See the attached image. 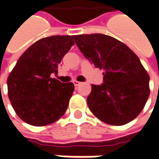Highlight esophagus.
Masks as SVG:
<instances>
[{
    "mask_svg": "<svg viewBox=\"0 0 159 159\" xmlns=\"http://www.w3.org/2000/svg\"><path fill=\"white\" fill-rule=\"evenodd\" d=\"M73 84H74V85H75V86H78V85H80V84H81V83H80V82H78V81H73Z\"/></svg>",
    "mask_w": 159,
    "mask_h": 159,
    "instance_id": "esophagus-1",
    "label": "esophagus"
}]
</instances>
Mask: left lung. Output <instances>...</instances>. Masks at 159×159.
Here are the masks:
<instances>
[{"label":"left lung","instance_id":"8db88e82","mask_svg":"<svg viewBox=\"0 0 159 159\" xmlns=\"http://www.w3.org/2000/svg\"><path fill=\"white\" fill-rule=\"evenodd\" d=\"M73 38L84 57L104 70L103 84H92L87 98L90 111L111 125H124L136 118L150 95V77L137 55L106 34H78Z\"/></svg>","mask_w":159,"mask_h":159}]
</instances>
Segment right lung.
<instances>
[{"label":"right lung","mask_w":159,"mask_h":159,"mask_svg":"<svg viewBox=\"0 0 159 159\" xmlns=\"http://www.w3.org/2000/svg\"><path fill=\"white\" fill-rule=\"evenodd\" d=\"M75 44L73 35H53L32 44L8 75L7 94L16 114L30 125L44 126L63 116L75 86L51 78Z\"/></svg>","instance_id":"obj_1"}]
</instances>
